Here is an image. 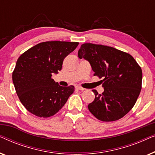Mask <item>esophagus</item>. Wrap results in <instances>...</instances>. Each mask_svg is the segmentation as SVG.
<instances>
[{"instance_id": "esophagus-1", "label": "esophagus", "mask_w": 155, "mask_h": 155, "mask_svg": "<svg viewBox=\"0 0 155 155\" xmlns=\"http://www.w3.org/2000/svg\"><path fill=\"white\" fill-rule=\"evenodd\" d=\"M75 88L77 89V90H84V88H82V87H80V86H76Z\"/></svg>"}]
</instances>
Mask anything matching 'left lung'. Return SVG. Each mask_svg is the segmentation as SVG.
Returning <instances> with one entry per match:
<instances>
[{
	"label": "left lung",
	"instance_id": "1",
	"mask_svg": "<svg viewBox=\"0 0 155 155\" xmlns=\"http://www.w3.org/2000/svg\"><path fill=\"white\" fill-rule=\"evenodd\" d=\"M79 58L89 61L94 75L102 78L104 89L99 94L93 90L94 100L88 109L97 119L114 121L128 113L136 102L142 88L141 68L129 54L111 46L83 44Z\"/></svg>",
	"mask_w": 155,
	"mask_h": 155
}]
</instances>
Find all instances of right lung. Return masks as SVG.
I'll list each match as a JSON object with an SVG mask.
<instances>
[{
    "label": "right lung",
    "instance_id": "obj_1",
    "mask_svg": "<svg viewBox=\"0 0 155 155\" xmlns=\"http://www.w3.org/2000/svg\"><path fill=\"white\" fill-rule=\"evenodd\" d=\"M78 42L45 41L19 57L12 73L16 93L28 111L39 117L56 114L75 91L74 86L62 87L52 79L62 68L63 61Z\"/></svg>",
    "mask_w": 155,
    "mask_h": 155
}]
</instances>
